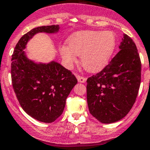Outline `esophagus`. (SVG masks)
<instances>
[{
	"label": "esophagus",
	"instance_id": "esophagus-1",
	"mask_svg": "<svg viewBox=\"0 0 150 150\" xmlns=\"http://www.w3.org/2000/svg\"><path fill=\"white\" fill-rule=\"evenodd\" d=\"M76 79H77L78 82H81V83H84V82H86L87 79L85 77H83V76H79V75H78V74H76Z\"/></svg>",
	"mask_w": 150,
	"mask_h": 150
}]
</instances>
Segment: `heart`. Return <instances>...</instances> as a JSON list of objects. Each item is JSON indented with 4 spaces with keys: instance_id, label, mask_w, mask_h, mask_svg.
<instances>
[{
    "instance_id": "obj_1",
    "label": "heart",
    "mask_w": 150,
    "mask_h": 150,
    "mask_svg": "<svg viewBox=\"0 0 150 150\" xmlns=\"http://www.w3.org/2000/svg\"><path fill=\"white\" fill-rule=\"evenodd\" d=\"M68 45H62L59 52L64 62L71 66L80 55L82 66L88 71H96L107 65L116 43L112 31H82L73 35Z\"/></svg>"
}]
</instances>
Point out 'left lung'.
<instances>
[{
  "instance_id": "left-lung-1",
  "label": "left lung",
  "mask_w": 150,
  "mask_h": 150,
  "mask_svg": "<svg viewBox=\"0 0 150 150\" xmlns=\"http://www.w3.org/2000/svg\"><path fill=\"white\" fill-rule=\"evenodd\" d=\"M119 48L120 51L103 70L87 79L88 109L103 124L126 116L140 88L142 63L135 42L125 34Z\"/></svg>"
}]
</instances>
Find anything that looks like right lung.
<instances>
[{"label":"right lung","mask_w":150,"mask_h":150,"mask_svg":"<svg viewBox=\"0 0 150 150\" xmlns=\"http://www.w3.org/2000/svg\"><path fill=\"white\" fill-rule=\"evenodd\" d=\"M59 29V25L31 29L20 39L12 56V82L18 102L28 115L45 123L54 122L62 115L77 79L56 61L42 63L29 59L24 49L36 34H55Z\"/></svg>","instance_id":"right-lung-1"}]
</instances>
